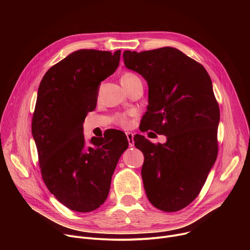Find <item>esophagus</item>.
<instances>
[{"label":"esophagus","mask_w":250,"mask_h":250,"mask_svg":"<svg viewBox=\"0 0 250 250\" xmlns=\"http://www.w3.org/2000/svg\"><path fill=\"white\" fill-rule=\"evenodd\" d=\"M126 137H127V141H128V145H129V147H132L134 146V140H133V136L134 134L132 132H126Z\"/></svg>","instance_id":"obj_1"}]
</instances>
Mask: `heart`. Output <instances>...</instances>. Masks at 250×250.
<instances>
[{"instance_id": "1", "label": "heart", "mask_w": 250, "mask_h": 250, "mask_svg": "<svg viewBox=\"0 0 250 250\" xmlns=\"http://www.w3.org/2000/svg\"><path fill=\"white\" fill-rule=\"evenodd\" d=\"M136 81H140V79L133 73H125L124 74V76L122 77V84L123 85H129L131 83H134ZM117 122L119 125H123V126H127L129 125V119L127 117V115H120L117 118Z\"/></svg>"}]
</instances>
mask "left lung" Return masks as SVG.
<instances>
[{
  "label": "left lung",
  "mask_w": 250,
  "mask_h": 250,
  "mask_svg": "<svg viewBox=\"0 0 250 250\" xmlns=\"http://www.w3.org/2000/svg\"><path fill=\"white\" fill-rule=\"evenodd\" d=\"M123 56L125 67L148 85L142 128L167 137L157 146L144 135L133 137L145 155L146 196L161 210H180L197 198L218 155L220 110L210 77L203 65L174 47L125 50Z\"/></svg>",
  "instance_id": "left-lung-1"
}]
</instances>
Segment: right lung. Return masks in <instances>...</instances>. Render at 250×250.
Here are the masks:
<instances>
[{"instance_id": "obj_1", "label": "right lung", "mask_w": 250, "mask_h": 250, "mask_svg": "<svg viewBox=\"0 0 250 250\" xmlns=\"http://www.w3.org/2000/svg\"><path fill=\"white\" fill-rule=\"evenodd\" d=\"M120 59L121 50L74 51L53 65L39 87L31 132L42 179L61 204L75 211H92L104 204L118 161L128 147L121 130L109 129L88 144L83 133L101 82L115 72Z\"/></svg>"}]
</instances>
